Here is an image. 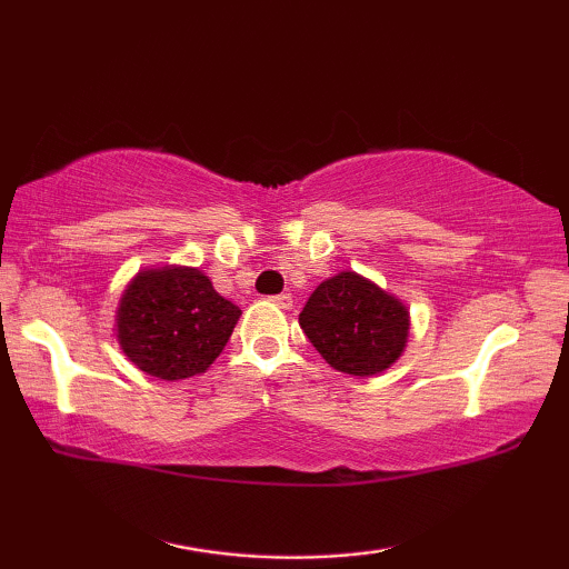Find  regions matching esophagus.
<instances>
[{"instance_id": "obj_1", "label": "esophagus", "mask_w": 569, "mask_h": 569, "mask_svg": "<svg viewBox=\"0 0 569 569\" xmlns=\"http://www.w3.org/2000/svg\"><path fill=\"white\" fill-rule=\"evenodd\" d=\"M268 301H273L278 308H283V311H288V308L293 306V296L291 293H278V296H271Z\"/></svg>"}]
</instances>
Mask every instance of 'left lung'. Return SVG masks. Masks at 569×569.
<instances>
[{
	"label": "left lung",
	"instance_id": "8db88e82",
	"mask_svg": "<svg viewBox=\"0 0 569 569\" xmlns=\"http://www.w3.org/2000/svg\"><path fill=\"white\" fill-rule=\"evenodd\" d=\"M326 363L351 377H377L409 343V306L356 271H341L316 288L298 316Z\"/></svg>",
	"mask_w": 569,
	"mask_h": 569
}]
</instances>
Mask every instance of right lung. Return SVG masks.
<instances>
[{
  "label": "right lung",
  "mask_w": 569,
  "mask_h": 569,
  "mask_svg": "<svg viewBox=\"0 0 569 569\" xmlns=\"http://www.w3.org/2000/svg\"><path fill=\"white\" fill-rule=\"evenodd\" d=\"M240 308L192 266H148L132 276L114 311L122 353L162 381L206 373L233 333Z\"/></svg>",
  "instance_id": "obj_1"
}]
</instances>
